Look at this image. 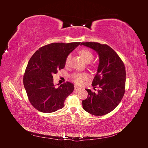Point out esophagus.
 Instances as JSON below:
<instances>
[{
  "label": "esophagus",
  "instance_id": "esophagus-1",
  "mask_svg": "<svg viewBox=\"0 0 148 148\" xmlns=\"http://www.w3.org/2000/svg\"><path fill=\"white\" fill-rule=\"evenodd\" d=\"M81 88H79V87H78V86H75V91H80V90H81Z\"/></svg>",
  "mask_w": 148,
  "mask_h": 148
}]
</instances>
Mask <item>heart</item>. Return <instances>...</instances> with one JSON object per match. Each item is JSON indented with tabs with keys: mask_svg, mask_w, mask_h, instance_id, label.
<instances>
[{
	"mask_svg": "<svg viewBox=\"0 0 148 148\" xmlns=\"http://www.w3.org/2000/svg\"><path fill=\"white\" fill-rule=\"evenodd\" d=\"M79 54L82 56L83 59L86 62H91V60L93 59L94 54L89 49H83L79 51ZM71 58V55L69 54L66 57L65 59V65H68ZM88 78V75L85 73H76L73 74L71 77V79L73 81L77 84H82L84 82V80H86Z\"/></svg>",
	"mask_w": 148,
	"mask_h": 148,
	"instance_id": "b5f03b06",
	"label": "heart"
}]
</instances>
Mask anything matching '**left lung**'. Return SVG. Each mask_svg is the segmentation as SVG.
Returning <instances> with one entry per match:
<instances>
[{
    "label": "left lung",
    "mask_w": 148,
    "mask_h": 148,
    "mask_svg": "<svg viewBox=\"0 0 148 148\" xmlns=\"http://www.w3.org/2000/svg\"><path fill=\"white\" fill-rule=\"evenodd\" d=\"M81 45L95 50L99 57L92 86L100 89L97 93L86 89L88 96L82 101L83 108L93 115H104L115 109L122 99L126 81L125 67L117 53L107 44L88 42H82Z\"/></svg>",
    "instance_id": "left-lung-1"
}]
</instances>
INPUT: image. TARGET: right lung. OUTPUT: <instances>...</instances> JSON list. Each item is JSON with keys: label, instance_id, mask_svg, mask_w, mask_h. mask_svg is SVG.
<instances>
[{"label": "right lung", "instance_id": "1", "mask_svg": "<svg viewBox=\"0 0 148 148\" xmlns=\"http://www.w3.org/2000/svg\"><path fill=\"white\" fill-rule=\"evenodd\" d=\"M80 43L49 44L39 48L31 57L23 76V84L36 109L51 113L64 107L65 100L73 91L74 85L67 82L56 88L53 75L64 68L66 57Z\"/></svg>", "mask_w": 148, "mask_h": 148}]
</instances>
